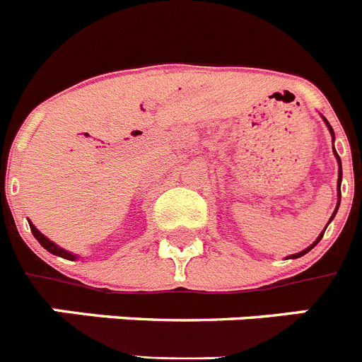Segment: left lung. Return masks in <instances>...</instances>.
Listing matches in <instances>:
<instances>
[{"label":"left lung","instance_id":"1","mask_svg":"<svg viewBox=\"0 0 362 362\" xmlns=\"http://www.w3.org/2000/svg\"><path fill=\"white\" fill-rule=\"evenodd\" d=\"M326 124H328V129H330L332 136H334V130H332L330 123H328V121H326ZM334 152H335V150H334ZM335 158H337V161H339V179H337V183H339V203H341V179H343V170H341V159H339L337 152H335ZM339 203H337V209H339ZM337 209H335V212H337ZM335 212H334V216H335ZM334 216H332V217H330V221H332V219H334ZM322 235H325V232H322V233H321V235H319V238H317V241L313 243V245H312V246H308V248H306V250H305V252H299V254L292 255V257H293V259H296V257H300V255H305V254H306V252H310V250H312L313 246H315V245H317V243H319V241H321V239H322Z\"/></svg>","mask_w":362,"mask_h":362}]
</instances>
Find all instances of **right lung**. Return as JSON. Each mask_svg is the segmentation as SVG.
<instances>
[{
	"label": "right lung",
	"mask_w": 362,
	"mask_h": 362,
	"mask_svg": "<svg viewBox=\"0 0 362 362\" xmlns=\"http://www.w3.org/2000/svg\"><path fill=\"white\" fill-rule=\"evenodd\" d=\"M30 230H32V233H34V238H36L37 241H40V245L43 246V248L47 252H50V254H54V255H59V257H63V259H69V261H74V259H76V255H74V254H70V252L63 250V248H59V246H57V245H54L52 241H49V239L45 238L43 233H41L40 230H37L34 225H30Z\"/></svg>",
	"instance_id": "right-lung-1"
}]
</instances>
